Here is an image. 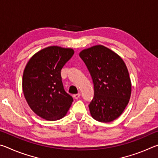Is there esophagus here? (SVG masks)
<instances>
[{"label":"esophagus","instance_id":"esophagus-1","mask_svg":"<svg viewBox=\"0 0 158 158\" xmlns=\"http://www.w3.org/2000/svg\"><path fill=\"white\" fill-rule=\"evenodd\" d=\"M80 95H81V94H80V93H77V94L73 95V98L74 99H76V100H77V99H78L80 97Z\"/></svg>","mask_w":158,"mask_h":158}]
</instances>
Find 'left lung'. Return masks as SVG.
<instances>
[{
    "mask_svg": "<svg viewBox=\"0 0 158 158\" xmlns=\"http://www.w3.org/2000/svg\"><path fill=\"white\" fill-rule=\"evenodd\" d=\"M79 56L94 85V96L89 105L91 116L100 122L114 121L123 112L132 91L126 65L117 53L102 45L82 50Z\"/></svg>",
    "mask_w": 158,
    "mask_h": 158,
    "instance_id": "left-lung-1",
    "label": "left lung"
}]
</instances>
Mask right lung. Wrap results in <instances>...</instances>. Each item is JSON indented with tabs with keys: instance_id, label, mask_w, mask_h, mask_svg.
<instances>
[{
	"instance_id": "right-lung-1",
	"label": "right lung",
	"mask_w": 158,
	"mask_h": 158,
	"mask_svg": "<svg viewBox=\"0 0 158 158\" xmlns=\"http://www.w3.org/2000/svg\"><path fill=\"white\" fill-rule=\"evenodd\" d=\"M74 53L71 48L48 47L35 53L26 65L22 79L26 100L35 114L47 121L62 118L73 102L64 90L60 71Z\"/></svg>"
}]
</instances>
